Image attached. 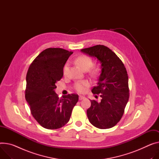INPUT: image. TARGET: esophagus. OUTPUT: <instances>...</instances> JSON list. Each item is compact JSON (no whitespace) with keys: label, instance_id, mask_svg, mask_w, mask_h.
Returning a JSON list of instances; mask_svg holds the SVG:
<instances>
[{"label":"esophagus","instance_id":"1","mask_svg":"<svg viewBox=\"0 0 159 159\" xmlns=\"http://www.w3.org/2000/svg\"><path fill=\"white\" fill-rule=\"evenodd\" d=\"M85 99V97L84 96L80 95V97H79V99L80 100H83V99Z\"/></svg>","mask_w":159,"mask_h":159}]
</instances>
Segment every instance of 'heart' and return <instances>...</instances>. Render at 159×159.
Here are the masks:
<instances>
[{"mask_svg": "<svg viewBox=\"0 0 159 159\" xmlns=\"http://www.w3.org/2000/svg\"><path fill=\"white\" fill-rule=\"evenodd\" d=\"M76 62L80 65L83 70L84 69H90L93 66V61L91 58L88 56L83 55L79 57L76 59ZM68 70V64H66L64 68V73L66 75ZM89 85V83L86 81H81L77 82L75 85V90L78 92H83L86 89V87Z\"/></svg>", "mask_w": 159, "mask_h": 159, "instance_id": "obj_1", "label": "heart"}]
</instances>
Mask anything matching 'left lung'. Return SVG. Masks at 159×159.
<instances>
[{"mask_svg":"<svg viewBox=\"0 0 159 159\" xmlns=\"http://www.w3.org/2000/svg\"><path fill=\"white\" fill-rule=\"evenodd\" d=\"M101 63V70L93 94H100V102L91 100L87 113L90 123L101 129L114 127L120 120L129 98L128 75L121 60L109 48L96 45L81 50Z\"/></svg>","mask_w":159,"mask_h":159,"instance_id":"left-lung-1","label":"left lung"}]
</instances>
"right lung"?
Listing matches in <instances>:
<instances>
[{"label": "right lung", "mask_w": 159, "mask_h": 159, "mask_svg": "<svg viewBox=\"0 0 159 159\" xmlns=\"http://www.w3.org/2000/svg\"><path fill=\"white\" fill-rule=\"evenodd\" d=\"M72 52L50 48L43 51L30 66L26 77L25 99L32 116L47 129H57L69 121L78 95L69 94L59 99L56 83L64 75L66 62Z\"/></svg>", "instance_id": "add662e5"}]
</instances>
